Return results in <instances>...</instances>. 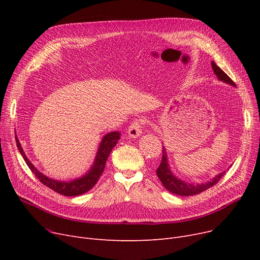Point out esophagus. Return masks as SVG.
I'll return each mask as SVG.
<instances>
[{
  "mask_svg": "<svg viewBox=\"0 0 260 260\" xmlns=\"http://www.w3.org/2000/svg\"><path fill=\"white\" fill-rule=\"evenodd\" d=\"M144 124V120L137 119L135 120L128 127V136L131 138H137L140 137L142 134V125Z\"/></svg>",
  "mask_w": 260,
  "mask_h": 260,
  "instance_id": "1",
  "label": "esophagus"
}]
</instances>
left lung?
<instances>
[{
  "mask_svg": "<svg viewBox=\"0 0 260 260\" xmlns=\"http://www.w3.org/2000/svg\"><path fill=\"white\" fill-rule=\"evenodd\" d=\"M212 68L215 73V75L217 76V78L219 79L220 81L225 82L228 84H231L235 86V83L232 80L220 67H218L216 65L215 62H212ZM157 176L158 178L160 179L161 183L163 184L169 192L179 195V196H193V195H197L203 190H206L210 187H212L213 185H215L218 181H219L223 175L225 174V171L218 174L217 176H215L214 178L206 183H201V184H194V183H188V182H184L181 179H178L177 177L172 173L170 166H169V161H168V155H167V151L166 147L163 146L162 148V159L160 162V166L157 169Z\"/></svg>",
  "mask_w": 260,
  "mask_h": 260,
  "instance_id": "8db88e82",
  "label": "left lung"
}]
</instances>
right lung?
<instances>
[{"instance_id":"1","label":"right lung","mask_w":260,"mask_h":260,"mask_svg":"<svg viewBox=\"0 0 260 260\" xmlns=\"http://www.w3.org/2000/svg\"><path fill=\"white\" fill-rule=\"evenodd\" d=\"M120 135L121 134L119 132H112V133L106 134L102 138V141L98 148L97 156H95L93 165L90 168V170L85 175L80 177V178L74 179L72 181H67V182L51 179V178H49V177L41 173L40 171H38L37 168H35V166L25 155L23 148H22V145H21L17 136H16V142H17V146L19 148V152L21 153L23 159L25 160L26 165L28 166V168L35 174L37 178L40 180V182H42L44 185H46L47 187L51 188L52 190H54V192H57L61 195L72 197V196L82 195V194L88 192V190L90 188H92L94 186V184L97 183L98 179L100 178V176L102 175V173L105 169V163H106V160H107L109 154H111L112 149L115 147L118 140L120 139Z\"/></svg>"}]
</instances>
